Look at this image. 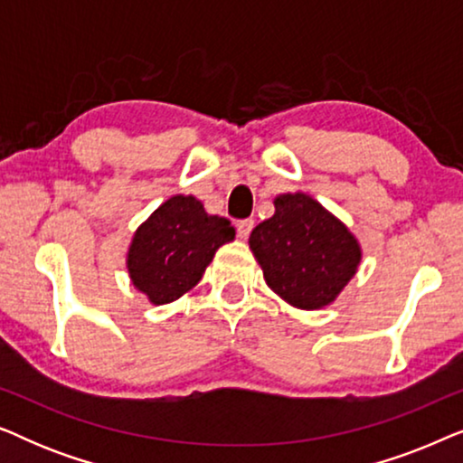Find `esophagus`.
Returning a JSON list of instances; mask_svg holds the SVG:
<instances>
[{"label": "esophagus", "instance_id": "1", "mask_svg": "<svg viewBox=\"0 0 463 463\" xmlns=\"http://www.w3.org/2000/svg\"><path fill=\"white\" fill-rule=\"evenodd\" d=\"M252 227H255V221L252 219H242V221H238L236 223V233H238V238H249L250 236V232H252Z\"/></svg>", "mask_w": 463, "mask_h": 463}]
</instances>
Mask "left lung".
<instances>
[{
	"label": "left lung",
	"instance_id": "8db88e82",
	"mask_svg": "<svg viewBox=\"0 0 463 463\" xmlns=\"http://www.w3.org/2000/svg\"><path fill=\"white\" fill-rule=\"evenodd\" d=\"M274 206L249 240L265 282L295 307L328 306L356 274V238L306 194L280 195Z\"/></svg>",
	"mask_w": 463,
	"mask_h": 463
}]
</instances>
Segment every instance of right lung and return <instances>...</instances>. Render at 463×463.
<instances>
[{"label": "right lung", "instance_id": "right-lung-1", "mask_svg": "<svg viewBox=\"0 0 463 463\" xmlns=\"http://www.w3.org/2000/svg\"><path fill=\"white\" fill-rule=\"evenodd\" d=\"M233 236L230 219L208 214L194 195H175L132 238V284L156 306L179 299L200 282L219 246L232 242Z\"/></svg>", "mask_w": 463, "mask_h": 463}]
</instances>
